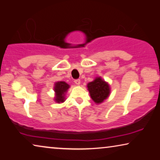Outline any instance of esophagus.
<instances>
[{"label":"esophagus","mask_w":160,"mask_h":160,"mask_svg":"<svg viewBox=\"0 0 160 160\" xmlns=\"http://www.w3.org/2000/svg\"><path fill=\"white\" fill-rule=\"evenodd\" d=\"M74 82H75L76 84L79 85L81 83V81H80V79H76V80H74Z\"/></svg>","instance_id":"obj_1"}]
</instances>
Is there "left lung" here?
Wrapping results in <instances>:
<instances>
[{
	"label": "left lung",
	"instance_id": "obj_1",
	"mask_svg": "<svg viewBox=\"0 0 160 160\" xmlns=\"http://www.w3.org/2000/svg\"><path fill=\"white\" fill-rule=\"evenodd\" d=\"M90 96L96 103L103 102L110 94V88L108 84L100 77L96 78L93 82L87 84Z\"/></svg>",
	"mask_w": 160,
	"mask_h": 160
}]
</instances>
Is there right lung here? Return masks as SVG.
<instances>
[{"label":"right lung","mask_w":160,"mask_h":160,"mask_svg":"<svg viewBox=\"0 0 160 160\" xmlns=\"http://www.w3.org/2000/svg\"><path fill=\"white\" fill-rule=\"evenodd\" d=\"M69 88V85L65 82H58L55 84L54 92L56 93L55 100L58 102H62L65 101V93L66 92L68 89Z\"/></svg>","instance_id":"1"}]
</instances>
